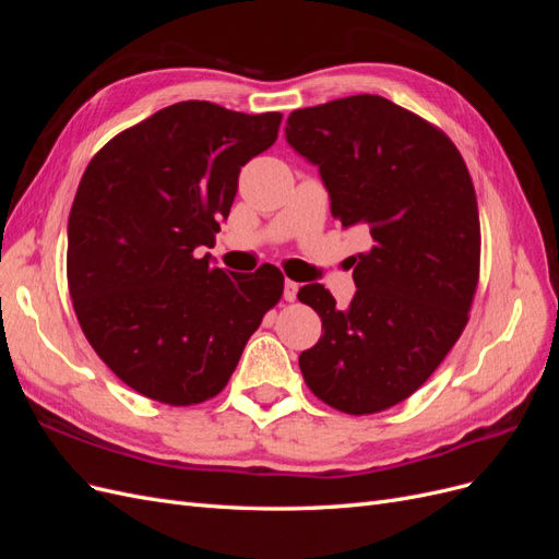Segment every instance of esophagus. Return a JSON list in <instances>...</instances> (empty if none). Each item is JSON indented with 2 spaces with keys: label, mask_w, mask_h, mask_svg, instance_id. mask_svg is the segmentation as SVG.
I'll list each match as a JSON object with an SVG mask.
<instances>
[{
  "label": "esophagus",
  "mask_w": 559,
  "mask_h": 559,
  "mask_svg": "<svg viewBox=\"0 0 559 559\" xmlns=\"http://www.w3.org/2000/svg\"><path fill=\"white\" fill-rule=\"evenodd\" d=\"M298 282H294V280H286L284 282V298L286 300H296V294H298Z\"/></svg>",
  "instance_id": "34e87169"
}]
</instances>
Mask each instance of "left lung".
I'll use <instances>...</instances> for the list:
<instances>
[{
  "instance_id": "8db88e82",
  "label": "left lung",
  "mask_w": 559,
  "mask_h": 559,
  "mask_svg": "<svg viewBox=\"0 0 559 559\" xmlns=\"http://www.w3.org/2000/svg\"><path fill=\"white\" fill-rule=\"evenodd\" d=\"M284 132L319 167L331 214L373 240L352 257L347 310L321 284L300 286L324 331L300 352L302 378L347 415L392 408L431 378L468 321L480 218L466 163L443 130L380 95L296 109Z\"/></svg>"
}]
</instances>
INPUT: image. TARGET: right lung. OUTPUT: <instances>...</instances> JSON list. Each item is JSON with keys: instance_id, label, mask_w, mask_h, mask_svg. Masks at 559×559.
<instances>
[{"instance_id": "obj_1", "label": "right lung", "mask_w": 559, "mask_h": 559, "mask_svg": "<svg viewBox=\"0 0 559 559\" xmlns=\"http://www.w3.org/2000/svg\"><path fill=\"white\" fill-rule=\"evenodd\" d=\"M282 114L177 103L116 134L81 177L67 224L79 324L116 378L170 405L216 396L284 277L198 259L222 230L240 167L277 140Z\"/></svg>"}]
</instances>
